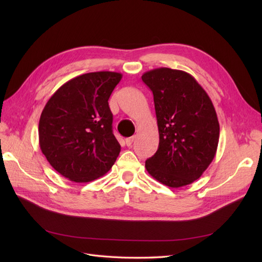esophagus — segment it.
Returning a JSON list of instances; mask_svg holds the SVG:
<instances>
[{
    "label": "esophagus",
    "mask_w": 262,
    "mask_h": 262,
    "mask_svg": "<svg viewBox=\"0 0 262 262\" xmlns=\"http://www.w3.org/2000/svg\"><path fill=\"white\" fill-rule=\"evenodd\" d=\"M134 140H136V138H134V137H131V138L125 139V145H126V146H132Z\"/></svg>",
    "instance_id": "obj_1"
}]
</instances>
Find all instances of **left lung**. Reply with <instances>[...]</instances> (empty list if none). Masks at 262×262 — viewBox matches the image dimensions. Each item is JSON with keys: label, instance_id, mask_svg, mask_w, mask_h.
<instances>
[{"label": "left lung", "instance_id": "8db88e82", "mask_svg": "<svg viewBox=\"0 0 262 262\" xmlns=\"http://www.w3.org/2000/svg\"><path fill=\"white\" fill-rule=\"evenodd\" d=\"M152 91L160 143L146 160L148 173L179 188L201 177L216 153L220 124L201 85L185 71L160 68L142 75Z\"/></svg>", "mask_w": 262, "mask_h": 262}]
</instances>
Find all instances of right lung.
Returning a JSON list of instances; mask_svg holds the SVG:
<instances>
[{
  "label": "right lung",
  "mask_w": 262,
  "mask_h": 262,
  "mask_svg": "<svg viewBox=\"0 0 262 262\" xmlns=\"http://www.w3.org/2000/svg\"><path fill=\"white\" fill-rule=\"evenodd\" d=\"M121 77L109 71L76 76L46 104L39 120V145L63 177L89 182L113 167L121 146L113 133L108 99Z\"/></svg>",
  "instance_id": "add662e5"
}]
</instances>
